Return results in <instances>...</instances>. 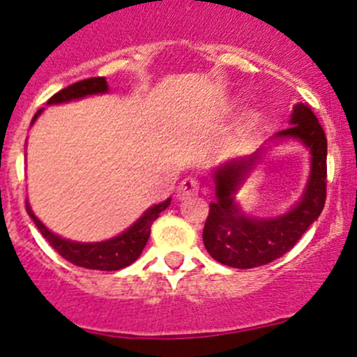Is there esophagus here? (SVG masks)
<instances>
[{"label":"esophagus","instance_id":"obj_1","mask_svg":"<svg viewBox=\"0 0 357 357\" xmlns=\"http://www.w3.org/2000/svg\"><path fill=\"white\" fill-rule=\"evenodd\" d=\"M198 190H199L198 179H195V178L183 179L178 186V198L183 202V199L195 197V195H198Z\"/></svg>","mask_w":357,"mask_h":357}]
</instances>
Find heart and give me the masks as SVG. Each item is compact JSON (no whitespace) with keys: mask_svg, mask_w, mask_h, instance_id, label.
Instances as JSON below:
<instances>
[{"mask_svg":"<svg viewBox=\"0 0 357 357\" xmlns=\"http://www.w3.org/2000/svg\"><path fill=\"white\" fill-rule=\"evenodd\" d=\"M259 120H261L259 113L248 112L244 116H242L241 123H238V134L242 135L252 134V132L257 128V125H259Z\"/></svg>","mask_w":357,"mask_h":357,"instance_id":"heart-1","label":"heart"}]
</instances>
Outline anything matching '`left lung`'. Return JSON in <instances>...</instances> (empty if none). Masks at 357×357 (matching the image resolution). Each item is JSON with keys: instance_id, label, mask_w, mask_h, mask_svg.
<instances>
[{"instance_id": "8db88e82", "label": "left lung", "mask_w": 357, "mask_h": 357, "mask_svg": "<svg viewBox=\"0 0 357 357\" xmlns=\"http://www.w3.org/2000/svg\"><path fill=\"white\" fill-rule=\"evenodd\" d=\"M289 127L271 142H300L311 152V172L302 197L283 214L256 218L241 208L236 195L260 162L265 144L252 154L234 158L211 169L215 202L203 229V244L215 261L230 268L264 266L288 252L322 213L327 188V139L315 113L305 103L293 107Z\"/></svg>"}]
</instances>
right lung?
<instances>
[{
  "mask_svg": "<svg viewBox=\"0 0 357 357\" xmlns=\"http://www.w3.org/2000/svg\"><path fill=\"white\" fill-rule=\"evenodd\" d=\"M108 83L107 77H89V79H83L79 83H74L68 86V88L61 89L56 93L47 105H62L69 103V101L83 100L86 96H95V95H105L108 93ZM44 113V108L38 109L35 113L32 123L37 121L38 116ZM171 205V198L164 199V202L152 205L140 215L137 220L132 223L128 229L119 234L115 237H109L107 241L100 242H77L70 241V238L61 237L54 234L45 223L33 213L32 206H30L29 199H26V211L32 217L35 225L38 227L40 234L44 236L49 244L61 254L64 259H68L73 264L81 266L86 269H96V271H116V269L127 268L128 264L139 259L142 254L144 248H146L149 236H151V227L152 222L159 217L162 210H166Z\"/></svg>",
  "mask_w": 357,
  "mask_h": 357,
  "instance_id": "obj_1",
  "label": "right lung"
}]
</instances>
